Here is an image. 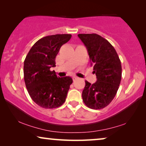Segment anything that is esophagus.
I'll return each instance as SVG.
<instances>
[{
	"label": "esophagus",
	"instance_id": "esophagus-1",
	"mask_svg": "<svg viewBox=\"0 0 146 146\" xmlns=\"http://www.w3.org/2000/svg\"><path fill=\"white\" fill-rule=\"evenodd\" d=\"M77 79H78V77H76V76H73L72 77L73 81H74V80H77Z\"/></svg>",
	"mask_w": 146,
	"mask_h": 146
}]
</instances>
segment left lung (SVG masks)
I'll use <instances>...</instances> for the list:
<instances>
[{
    "instance_id": "1",
    "label": "left lung",
    "mask_w": 146,
    "mask_h": 146,
    "mask_svg": "<svg viewBox=\"0 0 146 146\" xmlns=\"http://www.w3.org/2000/svg\"><path fill=\"white\" fill-rule=\"evenodd\" d=\"M78 36L86 47L97 78L92 84L85 81L82 100L90 108H104L113 100L119 88L121 78L120 60L113 46L101 36L79 34Z\"/></svg>"
}]
</instances>
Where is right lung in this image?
<instances>
[{"instance_id": "obj_1", "label": "right lung", "mask_w": 146, "mask_h": 146, "mask_svg": "<svg viewBox=\"0 0 146 146\" xmlns=\"http://www.w3.org/2000/svg\"><path fill=\"white\" fill-rule=\"evenodd\" d=\"M71 35H55L42 38L33 46L24 62V79L32 100L43 108L52 109L65 102L72 79L57 77L51 67L62 46Z\"/></svg>"}]
</instances>
